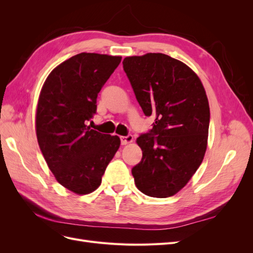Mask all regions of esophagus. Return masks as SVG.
<instances>
[{
	"label": "esophagus",
	"instance_id": "obj_1",
	"mask_svg": "<svg viewBox=\"0 0 253 253\" xmlns=\"http://www.w3.org/2000/svg\"><path fill=\"white\" fill-rule=\"evenodd\" d=\"M120 140H121V144H127V143L133 142L134 137H133V135L128 134L126 136H121L120 137Z\"/></svg>",
	"mask_w": 253,
	"mask_h": 253
}]
</instances>
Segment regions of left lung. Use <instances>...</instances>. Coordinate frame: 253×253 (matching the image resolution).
<instances>
[{"label":"left lung","mask_w":253,"mask_h":253,"mask_svg":"<svg viewBox=\"0 0 253 253\" xmlns=\"http://www.w3.org/2000/svg\"><path fill=\"white\" fill-rule=\"evenodd\" d=\"M122 64L144 115L155 117L137 138L142 158L132 169L135 185L151 197L172 196L205 156L210 122L205 88L189 66L165 53L126 57Z\"/></svg>","instance_id":"obj_1"}]
</instances>
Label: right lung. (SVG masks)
Listing matches in <instances>:
<instances>
[{
    "label": "right lung",
    "instance_id": "obj_1",
    "mask_svg": "<svg viewBox=\"0 0 253 253\" xmlns=\"http://www.w3.org/2000/svg\"><path fill=\"white\" fill-rule=\"evenodd\" d=\"M121 57L81 52L53 70L45 80L36 115L37 138L60 185L87 194L101 183L120 145L118 136L87 126L97 111V97Z\"/></svg>",
    "mask_w": 253,
    "mask_h": 253
}]
</instances>
